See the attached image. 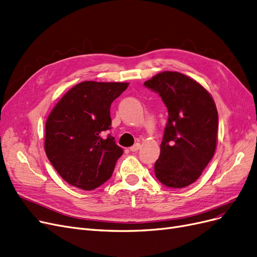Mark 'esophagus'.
<instances>
[{
	"label": "esophagus",
	"mask_w": 257,
	"mask_h": 257,
	"mask_svg": "<svg viewBox=\"0 0 257 257\" xmlns=\"http://www.w3.org/2000/svg\"><path fill=\"white\" fill-rule=\"evenodd\" d=\"M140 148H141V144L137 143L134 146H131L129 149H130V151H132V153H136V151H138Z\"/></svg>",
	"instance_id": "esophagus-1"
}]
</instances>
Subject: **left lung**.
<instances>
[{"label":"left lung","instance_id":"1","mask_svg":"<svg viewBox=\"0 0 257 257\" xmlns=\"http://www.w3.org/2000/svg\"><path fill=\"white\" fill-rule=\"evenodd\" d=\"M144 84L159 93L168 111L156 177L168 187L191 185L212 160L217 145L218 112L212 95L179 72L159 73Z\"/></svg>","mask_w":257,"mask_h":257}]
</instances>
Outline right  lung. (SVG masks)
<instances>
[{
    "label": "right lung",
    "instance_id": "right-lung-1",
    "mask_svg": "<svg viewBox=\"0 0 257 257\" xmlns=\"http://www.w3.org/2000/svg\"><path fill=\"white\" fill-rule=\"evenodd\" d=\"M127 82L82 81L57 102L45 122L44 149L63 180L84 191L112 176L122 149L110 135V107L128 88Z\"/></svg>",
    "mask_w": 257,
    "mask_h": 257
}]
</instances>
